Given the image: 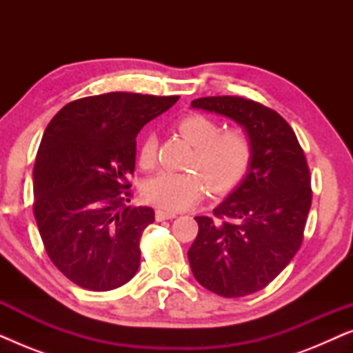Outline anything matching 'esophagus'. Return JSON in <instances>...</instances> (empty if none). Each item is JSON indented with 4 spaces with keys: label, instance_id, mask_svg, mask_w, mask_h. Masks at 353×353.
<instances>
[{
    "label": "esophagus",
    "instance_id": "esophagus-1",
    "mask_svg": "<svg viewBox=\"0 0 353 353\" xmlns=\"http://www.w3.org/2000/svg\"><path fill=\"white\" fill-rule=\"evenodd\" d=\"M175 216H176L175 212H167V210H161V209L156 210V220L157 221L172 220V219H175Z\"/></svg>",
    "mask_w": 353,
    "mask_h": 353
}]
</instances>
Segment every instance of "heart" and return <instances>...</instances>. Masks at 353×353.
<instances>
[{"label":"heart","instance_id":"b5f03b06","mask_svg":"<svg viewBox=\"0 0 353 353\" xmlns=\"http://www.w3.org/2000/svg\"><path fill=\"white\" fill-rule=\"evenodd\" d=\"M176 130L194 148L190 172H161L149 178L143 194L149 204L165 210H183L194 205L209 190L228 194L243 181L252 162V143L241 130H225L215 119L190 114L176 122ZM157 139L152 133L143 138L138 162L143 168L156 165ZM196 172H194V170Z\"/></svg>","mask_w":353,"mask_h":353}]
</instances>
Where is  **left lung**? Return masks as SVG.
I'll return each instance as SVG.
<instances>
[{"instance_id":"obj_1","label":"left lung","mask_w":353,"mask_h":353,"mask_svg":"<svg viewBox=\"0 0 353 353\" xmlns=\"http://www.w3.org/2000/svg\"><path fill=\"white\" fill-rule=\"evenodd\" d=\"M194 109L225 115L245 130L252 162L243 181L199 225L188 250L201 286L243 297L268 286L297 254L312 205L310 170L289 123L273 109L239 96H209Z\"/></svg>"}]
</instances>
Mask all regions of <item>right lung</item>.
<instances>
[{
    "instance_id": "add662e5",
    "label": "right lung",
    "mask_w": 353,
    "mask_h": 353,
    "mask_svg": "<svg viewBox=\"0 0 353 353\" xmlns=\"http://www.w3.org/2000/svg\"><path fill=\"white\" fill-rule=\"evenodd\" d=\"M178 96L105 93L65 104L43 133L33 167V214L48 257L88 291L123 286L138 272L151 207H125L137 134Z\"/></svg>"
}]
</instances>
